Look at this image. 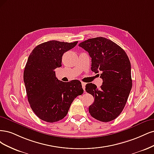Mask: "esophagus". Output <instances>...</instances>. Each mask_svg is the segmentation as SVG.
Instances as JSON below:
<instances>
[{
	"label": "esophagus",
	"mask_w": 154,
	"mask_h": 154,
	"mask_svg": "<svg viewBox=\"0 0 154 154\" xmlns=\"http://www.w3.org/2000/svg\"><path fill=\"white\" fill-rule=\"evenodd\" d=\"M85 86H86V83L82 82V87L84 90H85Z\"/></svg>",
	"instance_id": "obj_1"
}]
</instances>
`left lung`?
<instances>
[{"label":"left lung","instance_id":"8db88e82","mask_svg":"<svg viewBox=\"0 0 154 154\" xmlns=\"http://www.w3.org/2000/svg\"><path fill=\"white\" fill-rule=\"evenodd\" d=\"M91 57V69L100 72L102 85L87 84L86 91L94 97L89 112L103 122L115 120L122 112L132 86L131 65L126 52L106 38L88 39L79 44Z\"/></svg>","mask_w":154,"mask_h":154}]
</instances>
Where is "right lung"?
I'll use <instances>...</instances> for the list:
<instances>
[{
    "label": "right lung",
    "instance_id": "1",
    "mask_svg": "<svg viewBox=\"0 0 154 154\" xmlns=\"http://www.w3.org/2000/svg\"><path fill=\"white\" fill-rule=\"evenodd\" d=\"M77 43L45 42L34 48L28 57L23 72L27 99L33 112L45 122L62 120L74 99L84 92L80 81L62 82L54 71L61 66L63 54Z\"/></svg>",
    "mask_w": 154,
    "mask_h": 154
}]
</instances>
